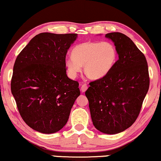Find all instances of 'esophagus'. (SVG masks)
Returning <instances> with one entry per match:
<instances>
[{
    "label": "esophagus",
    "mask_w": 161,
    "mask_h": 161,
    "mask_svg": "<svg viewBox=\"0 0 161 161\" xmlns=\"http://www.w3.org/2000/svg\"><path fill=\"white\" fill-rule=\"evenodd\" d=\"M88 89V86L86 83H83V84H80V90L82 91V92H84Z\"/></svg>",
    "instance_id": "1"
}]
</instances>
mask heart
<instances>
[{"label": "heart", "instance_id": "obj_1", "mask_svg": "<svg viewBox=\"0 0 161 161\" xmlns=\"http://www.w3.org/2000/svg\"><path fill=\"white\" fill-rule=\"evenodd\" d=\"M72 57L66 58L65 64L69 75L75 78L81 66L87 76L92 80L104 78L111 72L118 58V51L109 41H86L73 48Z\"/></svg>", "mask_w": 161, "mask_h": 161}]
</instances>
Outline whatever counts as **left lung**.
Returning <instances> with one entry per match:
<instances>
[{
    "instance_id": "1",
    "label": "left lung",
    "mask_w": 161,
    "mask_h": 161,
    "mask_svg": "<svg viewBox=\"0 0 161 161\" xmlns=\"http://www.w3.org/2000/svg\"><path fill=\"white\" fill-rule=\"evenodd\" d=\"M118 54L111 72L92 81L85 95L97 130L118 134L134 124L149 87L147 59L131 40L120 32L106 34Z\"/></svg>"
}]
</instances>
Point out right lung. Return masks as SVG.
<instances>
[{
  "label": "right lung",
  "instance_id": "add662e5",
  "mask_svg": "<svg viewBox=\"0 0 161 161\" xmlns=\"http://www.w3.org/2000/svg\"><path fill=\"white\" fill-rule=\"evenodd\" d=\"M77 34L37 35L17 57L11 91L24 122L52 134L65 126L80 95L79 83L67 77L66 55Z\"/></svg>",
  "mask_w": 161,
  "mask_h": 161
}]
</instances>
